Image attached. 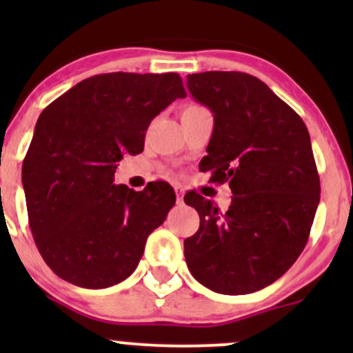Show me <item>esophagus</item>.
<instances>
[{
	"label": "esophagus",
	"instance_id": "1",
	"mask_svg": "<svg viewBox=\"0 0 353 353\" xmlns=\"http://www.w3.org/2000/svg\"><path fill=\"white\" fill-rule=\"evenodd\" d=\"M176 194H177V202H179V204H181L182 197H184V189L177 185V188H176Z\"/></svg>",
	"mask_w": 353,
	"mask_h": 353
}]
</instances>
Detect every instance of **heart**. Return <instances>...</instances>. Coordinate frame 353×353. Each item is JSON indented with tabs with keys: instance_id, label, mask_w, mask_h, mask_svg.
<instances>
[{
	"instance_id": "obj_1",
	"label": "heart",
	"mask_w": 353,
	"mask_h": 353,
	"mask_svg": "<svg viewBox=\"0 0 353 353\" xmlns=\"http://www.w3.org/2000/svg\"><path fill=\"white\" fill-rule=\"evenodd\" d=\"M196 108H201V106H194V104H190V106L184 108V111H188V109H196Z\"/></svg>"
}]
</instances>
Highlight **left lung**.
Listing matches in <instances>:
<instances>
[{
    "label": "left lung",
    "instance_id": "left-lung-1",
    "mask_svg": "<svg viewBox=\"0 0 353 353\" xmlns=\"http://www.w3.org/2000/svg\"><path fill=\"white\" fill-rule=\"evenodd\" d=\"M188 89L214 114L201 171L229 182L224 214L196 194L201 224L184 241L190 274L219 294H250L282 277L309 239L320 201L310 136L301 116L255 76L205 71Z\"/></svg>",
    "mask_w": 353,
    "mask_h": 353
}]
</instances>
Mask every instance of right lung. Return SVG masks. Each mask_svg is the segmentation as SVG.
Segmentation results:
<instances>
[{
	"label": "right lung",
	"instance_id": "1",
	"mask_svg": "<svg viewBox=\"0 0 353 353\" xmlns=\"http://www.w3.org/2000/svg\"><path fill=\"white\" fill-rule=\"evenodd\" d=\"M177 98L185 91L176 72H108L39 114L23 188L36 247L63 281L106 289L134 272L176 194L163 181L139 192L116 185V163L143 152L151 121Z\"/></svg>",
	"mask_w": 353,
	"mask_h": 353
}]
</instances>
